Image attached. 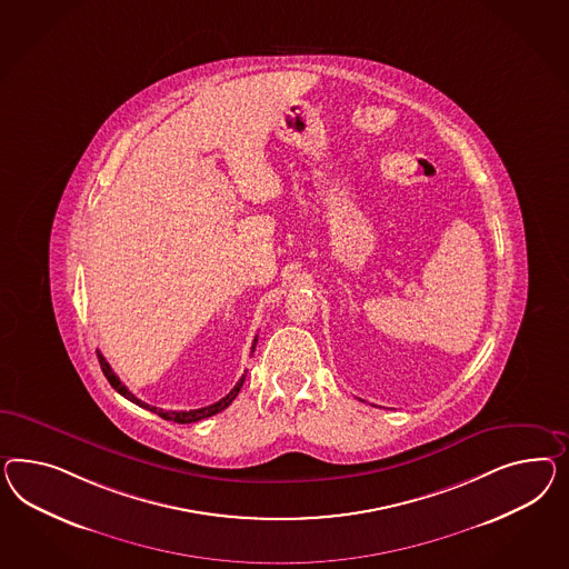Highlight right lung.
Instances as JSON below:
<instances>
[{
  "label": "right lung",
  "mask_w": 569,
  "mask_h": 569,
  "mask_svg": "<svg viewBox=\"0 0 569 569\" xmlns=\"http://www.w3.org/2000/svg\"><path fill=\"white\" fill-rule=\"evenodd\" d=\"M257 341L259 339L254 338L252 341V352H254V346H257ZM97 358H99V365H101V370H103V375L108 377L109 385L123 396L126 400L132 401V403H137L140 408H147V410H151L154 415L161 416V418H166V420H171V422H178V425H190V422H199L202 418H209V416L217 415V412H221V410H226L228 406H230L231 401L236 400V396L240 393V389H242V385H244L246 375L240 377V381L233 385V389H231L230 393L226 396V398H221V400L216 401V403H211V406H207V408H199V410H188V412H171V410H161V408H154V406H149V403H144V401H140L139 398H134L130 391H128V387L118 379V375L111 370L109 367L108 360L103 358V353L97 350Z\"/></svg>",
  "instance_id": "add662e5"
}]
</instances>
